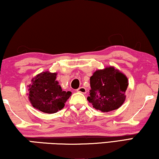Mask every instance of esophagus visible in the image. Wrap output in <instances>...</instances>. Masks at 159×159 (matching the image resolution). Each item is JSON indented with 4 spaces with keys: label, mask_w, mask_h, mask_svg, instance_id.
<instances>
[{
    "label": "esophagus",
    "mask_w": 159,
    "mask_h": 159,
    "mask_svg": "<svg viewBox=\"0 0 159 159\" xmlns=\"http://www.w3.org/2000/svg\"><path fill=\"white\" fill-rule=\"evenodd\" d=\"M78 92L82 93H86V89L84 88V87H80L77 89Z\"/></svg>",
    "instance_id": "esophagus-1"
}]
</instances>
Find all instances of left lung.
<instances>
[{
	"mask_svg": "<svg viewBox=\"0 0 159 159\" xmlns=\"http://www.w3.org/2000/svg\"><path fill=\"white\" fill-rule=\"evenodd\" d=\"M91 90L87 100L103 112L120 108L125 101L128 86L126 75L115 67L96 70L90 78Z\"/></svg>",
	"mask_w": 159,
	"mask_h": 159,
	"instance_id": "left-lung-1",
	"label": "left lung"
}]
</instances>
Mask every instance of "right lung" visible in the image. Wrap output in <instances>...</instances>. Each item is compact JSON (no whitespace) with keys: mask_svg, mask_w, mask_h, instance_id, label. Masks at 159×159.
Segmentation results:
<instances>
[{"mask_svg":"<svg viewBox=\"0 0 159 159\" xmlns=\"http://www.w3.org/2000/svg\"><path fill=\"white\" fill-rule=\"evenodd\" d=\"M56 73L49 71L36 75L29 85V99L35 109L53 114L63 108L71 96L70 91H64L56 80Z\"/></svg>","mask_w":159,"mask_h":159,"instance_id":"right-lung-1","label":"right lung"}]
</instances>
